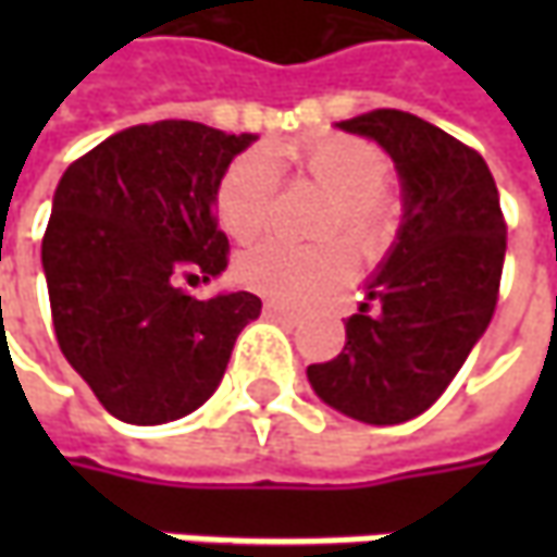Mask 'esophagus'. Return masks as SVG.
<instances>
[{"instance_id": "obj_1", "label": "esophagus", "mask_w": 557, "mask_h": 557, "mask_svg": "<svg viewBox=\"0 0 557 557\" xmlns=\"http://www.w3.org/2000/svg\"><path fill=\"white\" fill-rule=\"evenodd\" d=\"M267 312L269 315H294V307L282 304V300H267Z\"/></svg>"}]
</instances>
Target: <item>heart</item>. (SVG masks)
Here are the masks:
<instances>
[{
  "label": "heart",
  "mask_w": 557,
  "mask_h": 557,
  "mask_svg": "<svg viewBox=\"0 0 557 557\" xmlns=\"http://www.w3.org/2000/svg\"><path fill=\"white\" fill-rule=\"evenodd\" d=\"M300 176L329 191L319 232H347L362 253H377L396 228L394 195L387 191V161L362 139L350 136H315L285 148ZM278 195V170L267 151H247L228 163L216 185V220L235 242H253L267 232ZM356 269V250L344 238L322 245L267 242L247 250L238 260L242 282L272 297L307 300L322 290L344 285Z\"/></svg>",
  "instance_id": "b5f03b06"
}]
</instances>
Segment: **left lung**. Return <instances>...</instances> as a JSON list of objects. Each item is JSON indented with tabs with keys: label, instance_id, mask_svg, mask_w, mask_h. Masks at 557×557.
Segmentation results:
<instances>
[{
	"label": "left lung",
	"instance_id": "left-lung-1",
	"mask_svg": "<svg viewBox=\"0 0 557 557\" xmlns=\"http://www.w3.org/2000/svg\"><path fill=\"white\" fill-rule=\"evenodd\" d=\"M337 126L394 158L406 213L366 304L347 319L344 350L307 377L337 412L399 424L437 403L486 332L499 300L505 216L486 161L434 123L377 108Z\"/></svg>",
	"mask_w": 557,
	"mask_h": 557
}]
</instances>
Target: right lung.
<instances>
[{
  "label": "right lung",
  "instance_id": "right-lung-1",
  "mask_svg": "<svg viewBox=\"0 0 557 557\" xmlns=\"http://www.w3.org/2000/svg\"><path fill=\"white\" fill-rule=\"evenodd\" d=\"M257 136L195 120L129 126L76 158L54 188L42 269L58 347L98 403L126 424L195 412L223 381L260 297L198 300L180 278L228 267L216 185Z\"/></svg>",
  "mask_w": 557,
  "mask_h": 557
}]
</instances>
